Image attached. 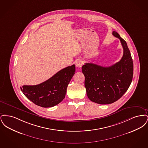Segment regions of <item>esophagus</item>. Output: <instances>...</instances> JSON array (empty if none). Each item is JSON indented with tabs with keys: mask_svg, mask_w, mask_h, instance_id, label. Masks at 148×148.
<instances>
[{
	"mask_svg": "<svg viewBox=\"0 0 148 148\" xmlns=\"http://www.w3.org/2000/svg\"><path fill=\"white\" fill-rule=\"evenodd\" d=\"M83 64V62L82 60H78L75 63V65L77 68L82 67Z\"/></svg>",
	"mask_w": 148,
	"mask_h": 148,
	"instance_id": "esophagus-1",
	"label": "esophagus"
}]
</instances>
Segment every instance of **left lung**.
<instances>
[{
	"instance_id": "1",
	"label": "left lung",
	"mask_w": 148,
	"mask_h": 148,
	"mask_svg": "<svg viewBox=\"0 0 148 148\" xmlns=\"http://www.w3.org/2000/svg\"><path fill=\"white\" fill-rule=\"evenodd\" d=\"M112 34L119 39L123 48L119 62L108 67L93 63H85L82 66L87 96L99 104L117 101L127 92L133 79V62L127 42L115 31Z\"/></svg>"
}]
</instances>
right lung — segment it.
<instances>
[{
    "instance_id": "1",
    "label": "right lung",
    "mask_w": 148,
    "mask_h": 148,
    "mask_svg": "<svg viewBox=\"0 0 148 148\" xmlns=\"http://www.w3.org/2000/svg\"><path fill=\"white\" fill-rule=\"evenodd\" d=\"M73 65L59 71L45 82L36 85H23L21 92L37 106L49 108L56 106L63 100L66 89L75 74Z\"/></svg>"
}]
</instances>
